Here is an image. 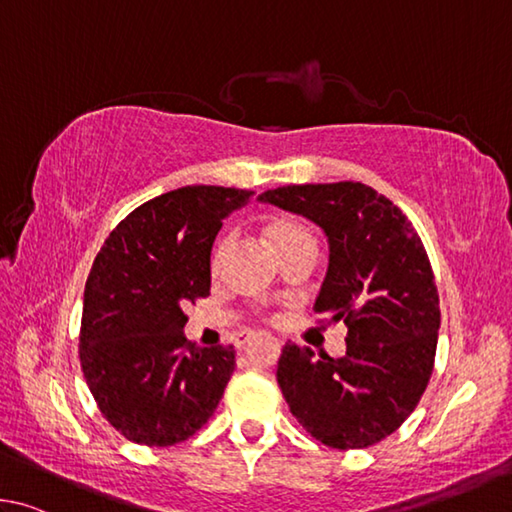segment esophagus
Listing matches in <instances>:
<instances>
[{
	"instance_id": "1",
	"label": "esophagus",
	"mask_w": 512,
	"mask_h": 512,
	"mask_svg": "<svg viewBox=\"0 0 512 512\" xmlns=\"http://www.w3.org/2000/svg\"><path fill=\"white\" fill-rule=\"evenodd\" d=\"M251 337H254V333H240L238 335V346H245Z\"/></svg>"
}]
</instances>
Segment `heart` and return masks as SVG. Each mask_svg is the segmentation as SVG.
<instances>
[{
    "label": "heart",
    "instance_id": "b5f03b06",
    "mask_svg": "<svg viewBox=\"0 0 512 512\" xmlns=\"http://www.w3.org/2000/svg\"><path fill=\"white\" fill-rule=\"evenodd\" d=\"M297 236H306V231H303L301 227H297V224L279 222V224H274V227H270V238L274 240L276 247H281L283 242H288V240L297 238ZM229 242H231L229 238L220 242V247H218V251H215V256H213V265H215V267L220 265L224 251H227V247H229Z\"/></svg>",
    "mask_w": 512,
    "mask_h": 512
}]
</instances>
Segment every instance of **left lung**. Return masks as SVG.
<instances>
[{
	"label": "left lung",
	"mask_w": 512,
	"mask_h": 512,
	"mask_svg": "<svg viewBox=\"0 0 512 512\" xmlns=\"http://www.w3.org/2000/svg\"><path fill=\"white\" fill-rule=\"evenodd\" d=\"M258 200L326 233L315 312L348 326L339 360L283 346L276 380L292 416L337 450L382 441L416 409L434 371L441 308L423 240L396 204L362 182L279 186Z\"/></svg>",
	"instance_id": "left-lung-1"
}]
</instances>
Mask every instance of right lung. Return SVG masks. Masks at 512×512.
I'll use <instances>...</instances> for the list:
<instances>
[{"mask_svg":"<svg viewBox=\"0 0 512 512\" xmlns=\"http://www.w3.org/2000/svg\"><path fill=\"white\" fill-rule=\"evenodd\" d=\"M251 191L182 186L119 222L85 283L80 366L101 414L128 441L168 447L206 420L236 369L233 346L188 344L186 303L211 290V247Z\"/></svg>","mask_w":512,"mask_h":512,"instance_id":"obj_1","label":"right lung"}]
</instances>
